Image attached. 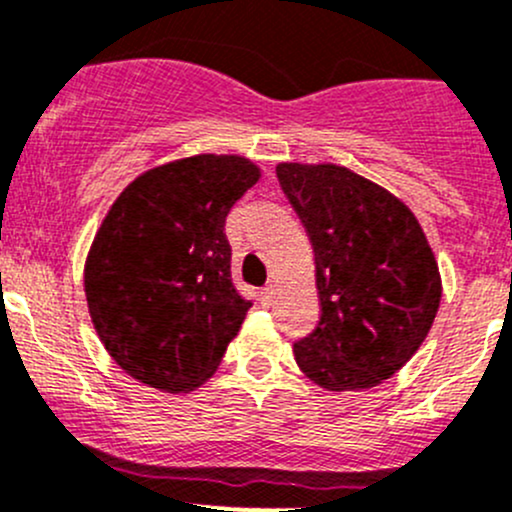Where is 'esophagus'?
Masks as SVG:
<instances>
[{
    "instance_id": "esophagus-1",
    "label": "esophagus",
    "mask_w": 512,
    "mask_h": 512,
    "mask_svg": "<svg viewBox=\"0 0 512 512\" xmlns=\"http://www.w3.org/2000/svg\"><path fill=\"white\" fill-rule=\"evenodd\" d=\"M274 294H277V289H274V284H267L265 289L260 292V301L265 306H272L274 304Z\"/></svg>"
}]
</instances>
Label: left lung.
<instances>
[{
    "label": "left lung",
    "instance_id": "8db88e82",
    "mask_svg": "<svg viewBox=\"0 0 512 512\" xmlns=\"http://www.w3.org/2000/svg\"><path fill=\"white\" fill-rule=\"evenodd\" d=\"M314 247L321 319L294 343L301 373L333 392L392 378L427 338L441 274L422 225L397 196L338 164H277Z\"/></svg>",
    "mask_w": 512,
    "mask_h": 512
}]
</instances>
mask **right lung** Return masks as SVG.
<instances>
[{"label":"right lung","instance_id":"right-lung-1","mask_svg":"<svg viewBox=\"0 0 512 512\" xmlns=\"http://www.w3.org/2000/svg\"><path fill=\"white\" fill-rule=\"evenodd\" d=\"M260 176L238 154L166 161L102 218L85 299L105 351L134 380L179 395L218 370L252 306L230 279L225 218Z\"/></svg>","mask_w":512,"mask_h":512}]
</instances>
